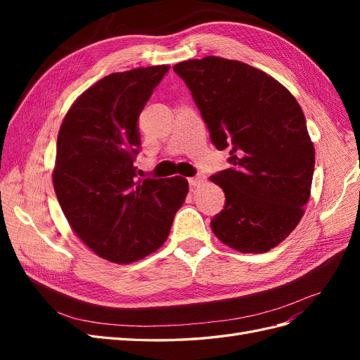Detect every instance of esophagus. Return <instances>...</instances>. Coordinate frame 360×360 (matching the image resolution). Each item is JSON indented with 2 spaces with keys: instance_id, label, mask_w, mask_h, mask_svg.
<instances>
[{
  "instance_id": "esophagus-1",
  "label": "esophagus",
  "mask_w": 360,
  "mask_h": 360,
  "mask_svg": "<svg viewBox=\"0 0 360 360\" xmlns=\"http://www.w3.org/2000/svg\"><path fill=\"white\" fill-rule=\"evenodd\" d=\"M202 183H205V176H202V174H200V176H197V177L189 179V184L192 188H198Z\"/></svg>"
}]
</instances>
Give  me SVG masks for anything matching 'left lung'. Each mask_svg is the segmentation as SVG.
I'll list each match as a JSON object with an SVG mask.
<instances>
[{
    "mask_svg": "<svg viewBox=\"0 0 360 360\" xmlns=\"http://www.w3.org/2000/svg\"><path fill=\"white\" fill-rule=\"evenodd\" d=\"M231 168L210 177L225 205L210 225L222 243L263 254L284 242L311 195L315 150L294 96L270 75L221 57L174 66Z\"/></svg>",
    "mask_w": 360,
    "mask_h": 360,
    "instance_id": "8db88e82",
    "label": "left lung"
}]
</instances>
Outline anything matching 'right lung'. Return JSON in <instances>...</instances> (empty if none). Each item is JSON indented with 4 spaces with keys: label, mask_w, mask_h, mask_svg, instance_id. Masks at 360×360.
Returning a JSON list of instances; mask_svg holds the SVG:
<instances>
[{
    "label": "right lung",
    "mask_w": 360,
    "mask_h": 360,
    "mask_svg": "<svg viewBox=\"0 0 360 360\" xmlns=\"http://www.w3.org/2000/svg\"><path fill=\"white\" fill-rule=\"evenodd\" d=\"M169 66L105 76L64 117L52 172L61 210L94 254L129 264L158 250L189 191L183 177L136 180L138 118Z\"/></svg>",
    "instance_id": "right-lung-1"
}]
</instances>
